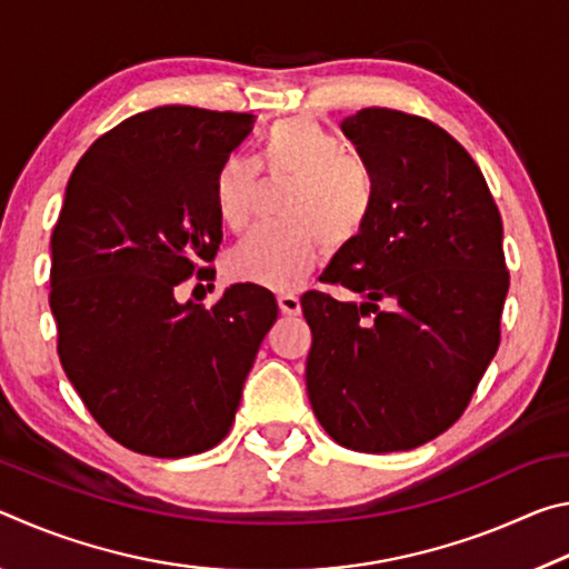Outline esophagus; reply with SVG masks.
<instances>
[{
  "label": "esophagus",
  "instance_id": "esophagus-1",
  "mask_svg": "<svg viewBox=\"0 0 569 569\" xmlns=\"http://www.w3.org/2000/svg\"><path fill=\"white\" fill-rule=\"evenodd\" d=\"M278 308H281V313L286 316H298L301 313V301L293 293H281L278 296Z\"/></svg>",
  "mask_w": 569,
  "mask_h": 569
}]
</instances>
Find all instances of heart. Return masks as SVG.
<instances>
[{
	"label": "heart",
	"instance_id": "obj_1",
	"mask_svg": "<svg viewBox=\"0 0 569 569\" xmlns=\"http://www.w3.org/2000/svg\"><path fill=\"white\" fill-rule=\"evenodd\" d=\"M343 142L313 118H288L268 128L261 168L276 180H293L281 223L258 226L230 250V271L268 288L298 286L331 250L363 233L377 203L371 170L341 156ZM261 172L253 160L230 156L216 172L213 203L220 223L240 230L256 213Z\"/></svg>",
	"mask_w": 569,
	"mask_h": 569
}]
</instances>
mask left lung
<instances>
[{
	"instance_id": "1",
	"label": "left lung",
	"mask_w": 569,
	"mask_h": 569,
	"mask_svg": "<svg viewBox=\"0 0 569 569\" xmlns=\"http://www.w3.org/2000/svg\"><path fill=\"white\" fill-rule=\"evenodd\" d=\"M341 130L377 203L321 276L361 303L301 298L308 401L341 447L407 451L465 413L495 359L509 288L502 218L477 162L439 124L366 108Z\"/></svg>"
}]
</instances>
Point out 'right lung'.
Segmentation results:
<instances>
[{"label": "right lung", "mask_w": 569, "mask_h": 569, "mask_svg": "<svg viewBox=\"0 0 569 569\" xmlns=\"http://www.w3.org/2000/svg\"><path fill=\"white\" fill-rule=\"evenodd\" d=\"M248 112L162 104L77 162L52 230L57 353L94 421L138 455H200L228 435L278 306L236 283L210 308L178 286L218 253L213 180L253 130Z\"/></svg>", "instance_id": "right-lung-1"}]
</instances>
